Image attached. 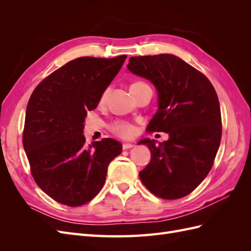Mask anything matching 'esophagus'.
<instances>
[{
    "mask_svg": "<svg viewBox=\"0 0 251 251\" xmlns=\"http://www.w3.org/2000/svg\"><path fill=\"white\" fill-rule=\"evenodd\" d=\"M134 147L133 143H123V149L127 150V149H132Z\"/></svg>",
    "mask_w": 251,
    "mask_h": 251,
    "instance_id": "obj_1",
    "label": "esophagus"
}]
</instances>
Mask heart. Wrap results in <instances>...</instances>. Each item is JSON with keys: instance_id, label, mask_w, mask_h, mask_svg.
<instances>
[{"instance_id": "1", "label": "heart", "mask_w": 251, "mask_h": 251, "mask_svg": "<svg viewBox=\"0 0 251 251\" xmlns=\"http://www.w3.org/2000/svg\"><path fill=\"white\" fill-rule=\"evenodd\" d=\"M142 85H147V83H144L142 81H136L131 86V88L142 86ZM108 94H109V89L104 90L103 93L100 96V102H103L105 100V98H107ZM111 130L114 134L118 136V137H120V138H131V137H133L135 132H136L135 126L126 120H117V121H115V123H113L111 125Z\"/></svg>"}]
</instances>
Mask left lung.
I'll use <instances>...</instances> for the list:
<instances>
[{
	"mask_svg": "<svg viewBox=\"0 0 251 251\" xmlns=\"http://www.w3.org/2000/svg\"><path fill=\"white\" fill-rule=\"evenodd\" d=\"M127 69L157 89L158 111L149 131L170 136L158 144L149 138L139 142L151 151V161L139 173L140 180L159 198L180 199L207 176L221 142L216 90L203 73L173 54L133 56Z\"/></svg>",
	"mask_w": 251,
	"mask_h": 251,
	"instance_id": "left-lung-1",
	"label": "left lung"
}]
</instances>
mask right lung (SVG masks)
Wrapping results in <instances>:
<instances>
[{"label": "right lung", "mask_w": 251, "mask_h": 251, "mask_svg": "<svg viewBox=\"0 0 251 251\" xmlns=\"http://www.w3.org/2000/svg\"><path fill=\"white\" fill-rule=\"evenodd\" d=\"M126 55L73 59L42 80L27 104L24 146L32 177L42 191L67 206H80L100 192L108 166L123 146L112 138L87 147L88 111L123 67Z\"/></svg>", "instance_id": "add662e5"}]
</instances>
